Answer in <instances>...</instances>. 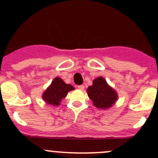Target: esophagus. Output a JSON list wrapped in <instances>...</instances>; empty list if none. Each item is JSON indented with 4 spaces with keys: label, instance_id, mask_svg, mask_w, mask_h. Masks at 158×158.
<instances>
[{
    "label": "esophagus",
    "instance_id": "obj_1",
    "mask_svg": "<svg viewBox=\"0 0 158 158\" xmlns=\"http://www.w3.org/2000/svg\"><path fill=\"white\" fill-rule=\"evenodd\" d=\"M77 88L79 89H80V90H83V89H84V88H85V87H84V85H78Z\"/></svg>",
    "mask_w": 158,
    "mask_h": 158
}]
</instances>
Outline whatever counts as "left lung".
I'll return each mask as SVG.
<instances>
[{
  "mask_svg": "<svg viewBox=\"0 0 158 158\" xmlns=\"http://www.w3.org/2000/svg\"><path fill=\"white\" fill-rule=\"evenodd\" d=\"M87 94L94 106L98 109H109L118 100L117 92L108 85L103 77L94 79L92 85L87 89Z\"/></svg>",
  "mask_w": 158,
  "mask_h": 158,
  "instance_id": "1",
  "label": "left lung"
}]
</instances>
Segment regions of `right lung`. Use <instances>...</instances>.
<instances>
[{"instance_id":"right-lung-1","label":"right lung","mask_w":158,"mask_h":158,"mask_svg":"<svg viewBox=\"0 0 158 158\" xmlns=\"http://www.w3.org/2000/svg\"><path fill=\"white\" fill-rule=\"evenodd\" d=\"M74 90V87L70 84L65 83L60 77H56L47 90L44 92L43 99L51 106H59L62 100L67 95L69 91Z\"/></svg>"}]
</instances>
